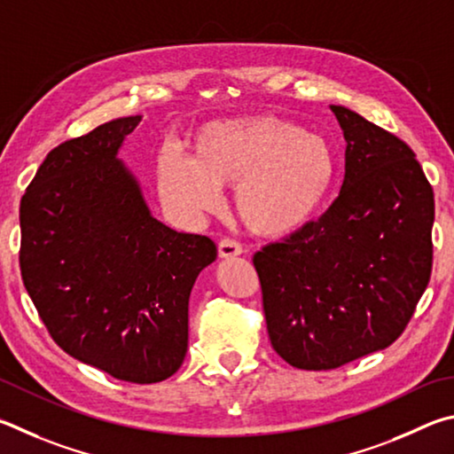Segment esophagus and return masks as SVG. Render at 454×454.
<instances>
[{"instance_id": "obj_1", "label": "esophagus", "mask_w": 454, "mask_h": 454, "mask_svg": "<svg viewBox=\"0 0 454 454\" xmlns=\"http://www.w3.org/2000/svg\"><path fill=\"white\" fill-rule=\"evenodd\" d=\"M241 253H243L241 243H237L233 239H223L219 243V257L221 259H231V257L241 255Z\"/></svg>"}]
</instances>
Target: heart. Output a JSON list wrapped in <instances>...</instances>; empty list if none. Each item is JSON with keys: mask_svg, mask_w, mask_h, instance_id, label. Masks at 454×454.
<instances>
[{"mask_svg": "<svg viewBox=\"0 0 454 454\" xmlns=\"http://www.w3.org/2000/svg\"><path fill=\"white\" fill-rule=\"evenodd\" d=\"M335 177L327 139L271 115L207 123L191 137V159L163 151L157 161L159 193L175 213L217 211L221 189L231 187L243 225L271 239L307 227Z\"/></svg>", "mask_w": 454, "mask_h": 454, "instance_id": "heart-1", "label": "heart"}]
</instances>
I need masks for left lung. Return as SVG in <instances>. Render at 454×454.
I'll return each mask as SVG.
<instances>
[{
  "mask_svg": "<svg viewBox=\"0 0 454 454\" xmlns=\"http://www.w3.org/2000/svg\"><path fill=\"white\" fill-rule=\"evenodd\" d=\"M345 179L319 219L255 253L271 345L305 371L387 348L431 279L434 195L407 143L331 106Z\"/></svg>",
  "mask_w": 454,
  "mask_h": 454,
  "instance_id": "obj_1",
  "label": "left lung"
}]
</instances>
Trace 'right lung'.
Instances as JSON below:
<instances>
[{
	"instance_id": "add662e5",
	"label": "right lung",
	"mask_w": 454,
	"mask_h": 454,
	"mask_svg": "<svg viewBox=\"0 0 454 454\" xmlns=\"http://www.w3.org/2000/svg\"><path fill=\"white\" fill-rule=\"evenodd\" d=\"M139 121L114 119L47 153L21 197L20 267L63 351L119 380L151 385L185 359L189 295L217 247L151 215L117 159Z\"/></svg>"
}]
</instances>
